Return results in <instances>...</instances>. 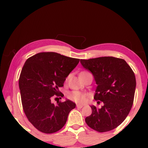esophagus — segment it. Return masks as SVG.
Segmentation results:
<instances>
[{
    "mask_svg": "<svg viewBox=\"0 0 148 148\" xmlns=\"http://www.w3.org/2000/svg\"><path fill=\"white\" fill-rule=\"evenodd\" d=\"M83 106H84L83 104H79V103H77V104H76V107H77L78 108H81Z\"/></svg>",
    "mask_w": 148,
    "mask_h": 148,
    "instance_id": "1",
    "label": "esophagus"
}]
</instances>
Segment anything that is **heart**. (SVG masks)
I'll return each mask as SVG.
<instances>
[{"label": "heart", "mask_w": 148, "mask_h": 148, "mask_svg": "<svg viewBox=\"0 0 148 148\" xmlns=\"http://www.w3.org/2000/svg\"><path fill=\"white\" fill-rule=\"evenodd\" d=\"M69 76H68L67 78H66V81L69 79ZM67 97L68 98L69 100L74 101V102L83 103L84 102L85 100H86V95L85 94H84V93L81 92L74 90L68 93L67 95Z\"/></svg>", "instance_id": "b5f03b06"}]
</instances>
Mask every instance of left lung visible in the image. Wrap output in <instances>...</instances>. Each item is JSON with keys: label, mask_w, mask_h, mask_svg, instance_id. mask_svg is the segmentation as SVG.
<instances>
[{"label": "left lung", "mask_w": 148, "mask_h": 148, "mask_svg": "<svg viewBox=\"0 0 148 148\" xmlns=\"http://www.w3.org/2000/svg\"><path fill=\"white\" fill-rule=\"evenodd\" d=\"M81 63L90 71L97 84L94 99L103 103L101 108L90 106L92 114L85 119L86 124L98 132L114 130L133 105L136 84L133 70L125 60L115 57L81 60Z\"/></svg>", "instance_id": "left-lung-1"}]
</instances>
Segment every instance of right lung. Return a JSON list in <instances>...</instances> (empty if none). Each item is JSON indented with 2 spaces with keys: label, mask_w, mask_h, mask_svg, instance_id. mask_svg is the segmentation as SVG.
I'll use <instances>...</instances> for the list:
<instances>
[{
  "label": "right lung",
  "mask_w": 148,
  "mask_h": 148,
  "mask_svg": "<svg viewBox=\"0 0 148 148\" xmlns=\"http://www.w3.org/2000/svg\"><path fill=\"white\" fill-rule=\"evenodd\" d=\"M80 59L55 52H42L25 61L20 74L18 86L21 103L27 118L37 130L45 134L58 132L65 125L76 103L70 100L51 103L53 97L64 96L59 91L66 77Z\"/></svg>",
  "instance_id": "1"
}]
</instances>
